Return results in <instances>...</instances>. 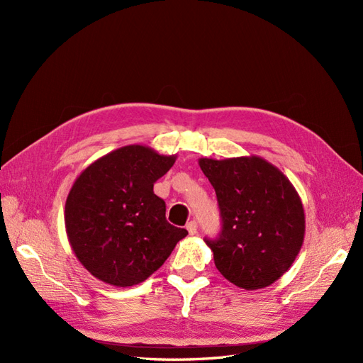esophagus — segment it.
I'll list each match as a JSON object with an SVG mask.
<instances>
[{"mask_svg":"<svg viewBox=\"0 0 363 363\" xmlns=\"http://www.w3.org/2000/svg\"><path fill=\"white\" fill-rule=\"evenodd\" d=\"M186 230H188L189 235H195L196 230H199V224H196V221H189L186 224Z\"/></svg>","mask_w":363,"mask_h":363,"instance_id":"34e87169","label":"esophagus"}]
</instances>
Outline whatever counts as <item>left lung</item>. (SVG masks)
<instances>
[{"instance_id":"obj_1","label":"left lung","mask_w":363,"mask_h":363,"mask_svg":"<svg viewBox=\"0 0 363 363\" xmlns=\"http://www.w3.org/2000/svg\"><path fill=\"white\" fill-rule=\"evenodd\" d=\"M216 192L223 230L206 239L215 267L238 288H267L301 250L306 218L298 192L277 167L259 156L199 160Z\"/></svg>"}]
</instances>
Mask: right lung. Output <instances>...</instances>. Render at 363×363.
I'll return each instance as SVG.
<instances>
[{"label": "right lung", "mask_w": 363, "mask_h": 363, "mask_svg": "<svg viewBox=\"0 0 363 363\" xmlns=\"http://www.w3.org/2000/svg\"><path fill=\"white\" fill-rule=\"evenodd\" d=\"M177 156L127 145L91 163L65 204V227L77 259L94 277L119 288L145 281L188 232L167 221L152 186Z\"/></svg>", "instance_id": "add662e5"}]
</instances>
